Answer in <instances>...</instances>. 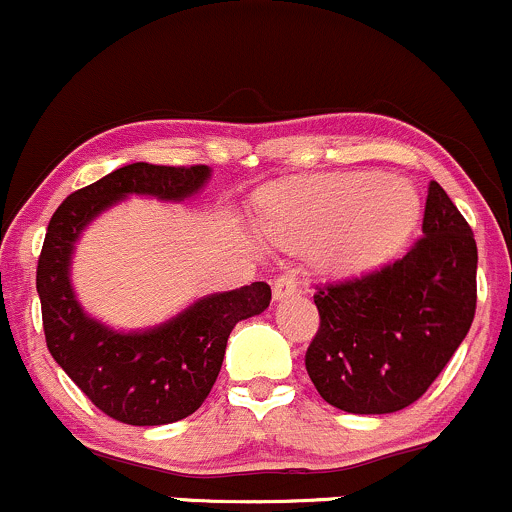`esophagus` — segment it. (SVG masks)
<instances>
[{
    "instance_id": "obj_1",
    "label": "esophagus",
    "mask_w": 512,
    "mask_h": 512,
    "mask_svg": "<svg viewBox=\"0 0 512 512\" xmlns=\"http://www.w3.org/2000/svg\"><path fill=\"white\" fill-rule=\"evenodd\" d=\"M296 291H299V279L291 272L279 274L277 282H274V296H277V299H286V296H294Z\"/></svg>"
}]
</instances>
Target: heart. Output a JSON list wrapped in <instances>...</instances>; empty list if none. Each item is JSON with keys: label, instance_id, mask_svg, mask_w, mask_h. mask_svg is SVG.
Instances as JSON below:
<instances>
[{"label": "heart", "instance_id": "obj_1", "mask_svg": "<svg viewBox=\"0 0 512 512\" xmlns=\"http://www.w3.org/2000/svg\"><path fill=\"white\" fill-rule=\"evenodd\" d=\"M420 199L406 179L347 172L286 187L269 199L262 235L282 247H313L325 272H362L393 255L418 221Z\"/></svg>", "mask_w": 512, "mask_h": 512}]
</instances>
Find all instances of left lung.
Listing matches in <instances>:
<instances>
[{"mask_svg":"<svg viewBox=\"0 0 512 512\" xmlns=\"http://www.w3.org/2000/svg\"><path fill=\"white\" fill-rule=\"evenodd\" d=\"M476 240L430 182L423 235L401 260L318 286L306 372L330 406L381 415L411 406L462 345L476 313Z\"/></svg>","mask_w":512,"mask_h":512,"instance_id":"left-lung-1","label":"left lung"}]
</instances>
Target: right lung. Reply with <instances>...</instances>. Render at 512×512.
Here are the masks:
<instances>
[{"label":"right lung","instance_id":"right-lung-1","mask_svg":"<svg viewBox=\"0 0 512 512\" xmlns=\"http://www.w3.org/2000/svg\"><path fill=\"white\" fill-rule=\"evenodd\" d=\"M211 177L206 165L133 162L70 194L48 223L36 269L48 350L84 396L126 425H167L192 415L209 396L238 320L272 301L265 282L211 294L179 316L140 333H119L89 318L75 299L70 262L77 238L101 211L128 194L184 201Z\"/></svg>","mask_w":512,"mask_h":512}]
</instances>
